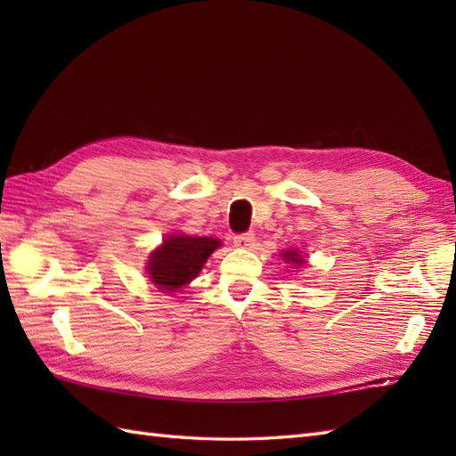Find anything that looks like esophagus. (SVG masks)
<instances>
[{
  "instance_id": "esophagus-1",
  "label": "esophagus",
  "mask_w": 456,
  "mask_h": 456,
  "mask_svg": "<svg viewBox=\"0 0 456 456\" xmlns=\"http://www.w3.org/2000/svg\"><path fill=\"white\" fill-rule=\"evenodd\" d=\"M233 243L239 248H250L255 245V233L253 231H247V233H239L233 237Z\"/></svg>"
}]
</instances>
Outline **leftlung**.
I'll return each mask as SVG.
<instances>
[{"label":"left lung","instance_id":"1","mask_svg":"<svg viewBox=\"0 0 456 456\" xmlns=\"http://www.w3.org/2000/svg\"><path fill=\"white\" fill-rule=\"evenodd\" d=\"M284 258L288 260V263H292V265H302L304 263V258L302 256H299L297 253H296V250H288V253H284Z\"/></svg>","mask_w":456,"mask_h":456}]
</instances>
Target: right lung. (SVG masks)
<instances>
[{
	"mask_svg": "<svg viewBox=\"0 0 456 456\" xmlns=\"http://www.w3.org/2000/svg\"><path fill=\"white\" fill-rule=\"evenodd\" d=\"M219 245L211 237L172 235L151 255L149 278L164 292H174L200 274L203 263Z\"/></svg>",
	"mask_w": 456,
	"mask_h": 456,
	"instance_id": "1",
	"label": "right lung"
}]
</instances>
